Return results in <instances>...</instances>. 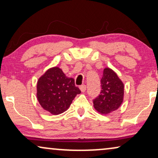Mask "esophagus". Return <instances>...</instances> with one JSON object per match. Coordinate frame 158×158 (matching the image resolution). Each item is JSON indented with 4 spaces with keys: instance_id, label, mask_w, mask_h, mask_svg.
<instances>
[{
    "instance_id": "esophagus-1",
    "label": "esophagus",
    "mask_w": 158,
    "mask_h": 158,
    "mask_svg": "<svg viewBox=\"0 0 158 158\" xmlns=\"http://www.w3.org/2000/svg\"><path fill=\"white\" fill-rule=\"evenodd\" d=\"M80 89H81V92H85L86 90V85H82L80 86Z\"/></svg>"
}]
</instances>
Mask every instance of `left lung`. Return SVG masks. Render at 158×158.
<instances>
[{
	"instance_id": "left-lung-1",
	"label": "left lung",
	"mask_w": 158,
	"mask_h": 158,
	"mask_svg": "<svg viewBox=\"0 0 158 158\" xmlns=\"http://www.w3.org/2000/svg\"><path fill=\"white\" fill-rule=\"evenodd\" d=\"M100 94L94 99V106L101 114L116 111L123 102L124 83L113 70L106 68L101 80Z\"/></svg>"
}]
</instances>
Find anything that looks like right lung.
<instances>
[{
	"mask_svg": "<svg viewBox=\"0 0 158 158\" xmlns=\"http://www.w3.org/2000/svg\"><path fill=\"white\" fill-rule=\"evenodd\" d=\"M36 90L41 106L54 115L65 111L81 92L75 86L74 79L67 77L58 67L49 69L40 77Z\"/></svg>",
	"mask_w": 158,
	"mask_h": 158,
	"instance_id": "1",
	"label": "right lung"
}]
</instances>
